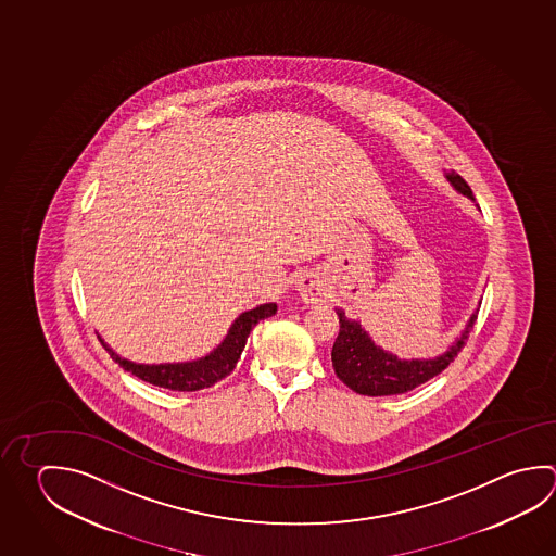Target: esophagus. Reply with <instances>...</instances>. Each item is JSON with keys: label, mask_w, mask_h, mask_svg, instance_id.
I'll return each mask as SVG.
<instances>
[{"label": "esophagus", "mask_w": 556, "mask_h": 556, "mask_svg": "<svg viewBox=\"0 0 556 556\" xmlns=\"http://www.w3.org/2000/svg\"><path fill=\"white\" fill-rule=\"evenodd\" d=\"M298 292L303 298V302L317 303L325 298V288L321 282L315 278L314 274H303L298 280Z\"/></svg>", "instance_id": "1"}]
</instances>
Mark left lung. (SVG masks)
<instances>
[{"mask_svg":"<svg viewBox=\"0 0 556 556\" xmlns=\"http://www.w3.org/2000/svg\"><path fill=\"white\" fill-rule=\"evenodd\" d=\"M446 180L455 186L456 192L463 193L475 202L470 186L455 174H446ZM339 315V334L334 339L331 361L339 380L361 395H395L405 394L417 386L425 384L437 374L443 372L453 363L456 354L463 351L470 329L475 327L476 309L465 331L456 337L448 351L434 358H412L402 361L395 354L388 353L382 346L374 343L372 337L364 331L358 321L349 319L343 309H334Z\"/></svg>","mask_w":556,"mask_h":556,"instance_id":"left-lung-1","label":"left lung"}]
</instances>
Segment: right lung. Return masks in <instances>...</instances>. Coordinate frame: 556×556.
I'll use <instances>...</instances> for the list:
<instances>
[{
  "label": "right lung",
  "mask_w": 556,
  "mask_h": 556,
  "mask_svg": "<svg viewBox=\"0 0 556 556\" xmlns=\"http://www.w3.org/2000/svg\"><path fill=\"white\" fill-rule=\"evenodd\" d=\"M276 309H278L276 303H263V305L239 315L235 319V324L231 325V329L225 334L222 344H217L212 353L205 354L198 361H190V363H131L127 358H122L119 354L113 353L100 334H98V339L105 346V351L112 354L113 361L122 366L123 370L135 374L137 378H141L144 382L159 386V388H168L172 392H195V390L210 388V386L219 382L225 376L232 372V368L237 366V361L241 358L242 349H244L254 325L263 321L266 317H273Z\"/></svg>",
  "instance_id": "right-lung-1"
}]
</instances>
